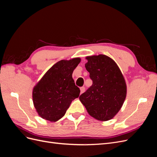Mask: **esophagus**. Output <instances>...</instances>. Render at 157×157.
Here are the masks:
<instances>
[{
  "instance_id": "1",
  "label": "esophagus",
  "mask_w": 157,
  "mask_h": 157,
  "mask_svg": "<svg viewBox=\"0 0 157 157\" xmlns=\"http://www.w3.org/2000/svg\"><path fill=\"white\" fill-rule=\"evenodd\" d=\"M80 94H82L85 91V88L84 87H81L80 88Z\"/></svg>"
}]
</instances>
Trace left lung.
<instances>
[{
	"instance_id": "1",
	"label": "left lung",
	"mask_w": 157,
	"mask_h": 157,
	"mask_svg": "<svg viewBox=\"0 0 157 157\" xmlns=\"http://www.w3.org/2000/svg\"><path fill=\"white\" fill-rule=\"evenodd\" d=\"M85 67L92 85L80 95L88 113L101 121L111 119L122 107L126 96L124 77L117 63L105 55L86 57Z\"/></svg>"
}]
</instances>
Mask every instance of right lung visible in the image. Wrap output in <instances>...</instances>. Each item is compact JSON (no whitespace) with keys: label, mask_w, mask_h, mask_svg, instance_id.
<instances>
[{"label":"right lung","mask_w":157,"mask_h":157,"mask_svg":"<svg viewBox=\"0 0 157 157\" xmlns=\"http://www.w3.org/2000/svg\"><path fill=\"white\" fill-rule=\"evenodd\" d=\"M80 59L61 60L47 71L33 88V101L39 115L56 122L62 118L80 90L72 77Z\"/></svg>","instance_id":"obj_1"}]
</instances>
